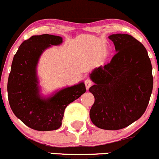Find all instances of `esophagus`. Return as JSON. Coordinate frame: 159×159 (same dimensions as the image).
<instances>
[{
    "mask_svg": "<svg viewBox=\"0 0 159 159\" xmlns=\"http://www.w3.org/2000/svg\"><path fill=\"white\" fill-rule=\"evenodd\" d=\"M84 84H85V87H86V88L88 90L90 87L93 84V81H91V79H90V78H87L84 81Z\"/></svg>",
    "mask_w": 159,
    "mask_h": 159,
    "instance_id": "obj_1",
    "label": "esophagus"
}]
</instances>
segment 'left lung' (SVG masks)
<instances>
[{"label":"left lung","instance_id":"8db88e82","mask_svg":"<svg viewBox=\"0 0 159 159\" xmlns=\"http://www.w3.org/2000/svg\"><path fill=\"white\" fill-rule=\"evenodd\" d=\"M116 53L110 62L91 73L94 97L90 117L98 128L117 130L146 111L153 88L152 67L145 46L128 34H113Z\"/></svg>","mask_w":159,"mask_h":159}]
</instances>
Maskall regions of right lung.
<instances>
[{
  "instance_id": "obj_1",
  "label": "right lung",
  "mask_w": 159,
  "mask_h": 159,
  "mask_svg": "<svg viewBox=\"0 0 159 159\" xmlns=\"http://www.w3.org/2000/svg\"><path fill=\"white\" fill-rule=\"evenodd\" d=\"M62 43L61 36H33L20 46L13 57L7 82L8 101L15 116L30 128L51 131L61 126L66 107L86 91L84 82L57 91L49 98L39 95L36 66L50 46Z\"/></svg>"
}]
</instances>
